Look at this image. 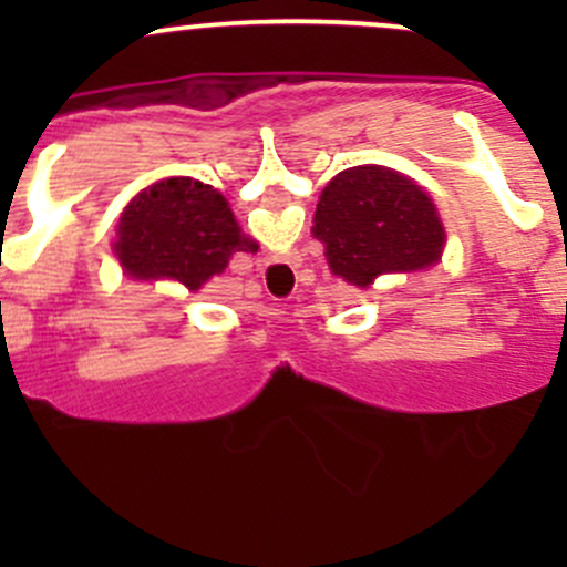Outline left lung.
I'll list each match as a JSON object with an SVG mask.
<instances>
[{
    "mask_svg": "<svg viewBox=\"0 0 567 567\" xmlns=\"http://www.w3.org/2000/svg\"><path fill=\"white\" fill-rule=\"evenodd\" d=\"M312 236L331 274L370 288L381 274L431 268L447 236L433 199L411 177L379 164L342 169L320 192Z\"/></svg>",
    "mask_w": 567,
    "mask_h": 567,
    "instance_id": "1",
    "label": "left lung"
}]
</instances>
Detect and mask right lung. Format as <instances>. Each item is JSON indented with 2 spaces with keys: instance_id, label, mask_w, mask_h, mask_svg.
Masks as SVG:
<instances>
[{
  "instance_id": "right-lung-1",
  "label": "right lung",
  "mask_w": 567,
  "mask_h": 567,
  "mask_svg": "<svg viewBox=\"0 0 567 567\" xmlns=\"http://www.w3.org/2000/svg\"><path fill=\"white\" fill-rule=\"evenodd\" d=\"M236 251H257L227 199L194 177H164L142 188L117 225L114 255L136 279H177L199 290Z\"/></svg>"
}]
</instances>
